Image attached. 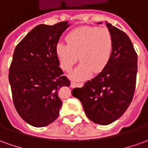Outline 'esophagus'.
Here are the masks:
<instances>
[{
  "instance_id": "34e87169",
  "label": "esophagus",
  "mask_w": 148,
  "mask_h": 148,
  "mask_svg": "<svg viewBox=\"0 0 148 148\" xmlns=\"http://www.w3.org/2000/svg\"><path fill=\"white\" fill-rule=\"evenodd\" d=\"M76 85H78V86H79V87H82L83 84H82V82H79V83H75L74 82H70V87H74Z\"/></svg>"
}]
</instances>
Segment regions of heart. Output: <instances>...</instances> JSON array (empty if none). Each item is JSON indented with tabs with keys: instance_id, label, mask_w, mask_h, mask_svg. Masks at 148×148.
Returning <instances> with one entry per match:
<instances>
[{
	"instance_id": "1",
	"label": "heart",
	"mask_w": 148,
	"mask_h": 148,
	"mask_svg": "<svg viewBox=\"0 0 148 148\" xmlns=\"http://www.w3.org/2000/svg\"><path fill=\"white\" fill-rule=\"evenodd\" d=\"M67 45L56 46V56L60 67L70 71L78 61L81 63L70 77L78 81L88 78L94 72L100 73L110 61L113 40L107 27H81L71 31L66 36Z\"/></svg>"
}]
</instances>
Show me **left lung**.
<instances>
[{
  "mask_svg": "<svg viewBox=\"0 0 148 148\" xmlns=\"http://www.w3.org/2000/svg\"><path fill=\"white\" fill-rule=\"evenodd\" d=\"M106 26L113 40L110 61L95 78L72 91L87 117L103 125L117 120L128 108L135 91L138 70L137 53L129 36L108 22Z\"/></svg>",
  "mask_w": 148,
  "mask_h": 148,
  "instance_id": "1",
  "label": "left lung"
}]
</instances>
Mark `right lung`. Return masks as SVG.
Wrapping results in <instances>:
<instances>
[{"instance_id":"obj_1","label":"right lung","mask_w":148,"mask_h":148,"mask_svg":"<svg viewBox=\"0 0 148 148\" xmlns=\"http://www.w3.org/2000/svg\"><path fill=\"white\" fill-rule=\"evenodd\" d=\"M69 26L68 22L38 25L14 49L9 74L13 101L19 116L35 127L57 119L62 105L58 91L70 86L55 52Z\"/></svg>"}]
</instances>
